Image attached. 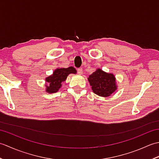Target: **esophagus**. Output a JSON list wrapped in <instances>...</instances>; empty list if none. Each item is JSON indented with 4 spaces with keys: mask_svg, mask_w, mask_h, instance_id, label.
Listing matches in <instances>:
<instances>
[{
    "mask_svg": "<svg viewBox=\"0 0 159 159\" xmlns=\"http://www.w3.org/2000/svg\"><path fill=\"white\" fill-rule=\"evenodd\" d=\"M77 72L79 74H83V68H79L77 70Z\"/></svg>",
    "mask_w": 159,
    "mask_h": 159,
    "instance_id": "1",
    "label": "esophagus"
}]
</instances>
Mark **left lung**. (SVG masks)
<instances>
[{"mask_svg":"<svg viewBox=\"0 0 159 159\" xmlns=\"http://www.w3.org/2000/svg\"><path fill=\"white\" fill-rule=\"evenodd\" d=\"M88 80L93 92L99 96L109 97L117 89L113 74L104 72L100 68L89 75Z\"/></svg>","mask_w":159,"mask_h":159,"instance_id":"8db88e82","label":"left lung"}]
</instances>
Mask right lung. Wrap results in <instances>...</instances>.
<instances>
[{"mask_svg":"<svg viewBox=\"0 0 159 159\" xmlns=\"http://www.w3.org/2000/svg\"><path fill=\"white\" fill-rule=\"evenodd\" d=\"M76 70L74 67L67 68H57L54 71L52 75L46 78V92L47 93H55L61 87L62 83L66 80L70 74H76Z\"/></svg>","mask_w":159,"mask_h":159,"instance_id":"add662e5","label":"right lung"}]
</instances>
